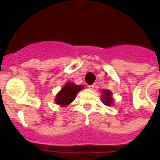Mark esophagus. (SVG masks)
<instances>
[{
	"mask_svg": "<svg viewBox=\"0 0 160 160\" xmlns=\"http://www.w3.org/2000/svg\"><path fill=\"white\" fill-rule=\"evenodd\" d=\"M94 87H95V85H88V88H89L90 90H93V89H94Z\"/></svg>",
	"mask_w": 160,
	"mask_h": 160,
	"instance_id": "obj_1",
	"label": "esophagus"
}]
</instances>
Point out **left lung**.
Returning a JSON list of instances; mask_svg holds the SVG:
<instances>
[{
  "label": "left lung",
  "mask_w": 160,
  "mask_h": 160,
  "mask_svg": "<svg viewBox=\"0 0 160 160\" xmlns=\"http://www.w3.org/2000/svg\"><path fill=\"white\" fill-rule=\"evenodd\" d=\"M103 95L101 96L102 102L107 106L112 105L114 104V99L112 97V92L108 90H103Z\"/></svg>",
  "instance_id": "8db88e82"
}]
</instances>
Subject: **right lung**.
<instances>
[{
    "label": "right lung",
    "mask_w": 160,
    "mask_h": 160,
    "mask_svg": "<svg viewBox=\"0 0 160 160\" xmlns=\"http://www.w3.org/2000/svg\"><path fill=\"white\" fill-rule=\"evenodd\" d=\"M83 87V85H75L74 83H66L55 96V103L60 106H67L75 100L79 91L82 90Z\"/></svg>",
    "instance_id": "obj_1"
}]
</instances>
